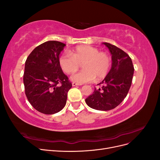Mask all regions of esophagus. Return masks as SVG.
<instances>
[{
	"label": "esophagus",
	"instance_id": "1",
	"mask_svg": "<svg viewBox=\"0 0 160 160\" xmlns=\"http://www.w3.org/2000/svg\"><path fill=\"white\" fill-rule=\"evenodd\" d=\"M81 84H79V83H75V82H72V85L75 87V86H77V85H81Z\"/></svg>",
	"mask_w": 160,
	"mask_h": 160
}]
</instances>
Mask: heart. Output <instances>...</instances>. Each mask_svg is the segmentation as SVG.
I'll use <instances>...</instances> for the list:
<instances>
[{
  "label": "heart",
  "mask_w": 160,
  "mask_h": 160,
  "mask_svg": "<svg viewBox=\"0 0 160 160\" xmlns=\"http://www.w3.org/2000/svg\"><path fill=\"white\" fill-rule=\"evenodd\" d=\"M59 63L67 74H72L83 65L84 71L71 77V81L79 84L101 80L109 73L111 66V57L107 53L101 52L98 48L88 45L77 47L71 55L64 53L60 56Z\"/></svg>",
  "instance_id": "heart-1"
}]
</instances>
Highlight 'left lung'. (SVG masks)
I'll list each match as a JSON object with an SVG mask.
<instances>
[{
	"mask_svg": "<svg viewBox=\"0 0 160 160\" xmlns=\"http://www.w3.org/2000/svg\"><path fill=\"white\" fill-rule=\"evenodd\" d=\"M111 55V69L105 79L98 84L93 94L85 99L92 109L109 111L115 108L126 98L133 79L134 68L130 57L123 50L108 42H103Z\"/></svg>",
	"mask_w": 160,
	"mask_h": 160,
	"instance_id": "8db88e82",
	"label": "left lung"
}]
</instances>
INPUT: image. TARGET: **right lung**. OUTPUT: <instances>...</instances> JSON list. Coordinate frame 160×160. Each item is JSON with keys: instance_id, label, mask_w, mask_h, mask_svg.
I'll return each instance as SVG.
<instances>
[{"instance_id": "1", "label": "right lung", "mask_w": 160, "mask_h": 160, "mask_svg": "<svg viewBox=\"0 0 160 160\" xmlns=\"http://www.w3.org/2000/svg\"><path fill=\"white\" fill-rule=\"evenodd\" d=\"M65 45L56 41L43 42L26 60L23 76L25 94L32 107L42 113H58L66 104L72 84L59 63Z\"/></svg>"}]
</instances>
